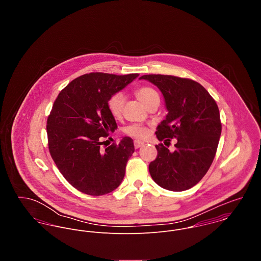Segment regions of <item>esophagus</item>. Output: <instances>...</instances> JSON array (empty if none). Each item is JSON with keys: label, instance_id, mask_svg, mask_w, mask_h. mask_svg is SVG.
Segmentation results:
<instances>
[{"label": "esophagus", "instance_id": "obj_1", "mask_svg": "<svg viewBox=\"0 0 261 261\" xmlns=\"http://www.w3.org/2000/svg\"><path fill=\"white\" fill-rule=\"evenodd\" d=\"M143 145H144V143H143V142H140V141H135V142H134V146H135V148H136V149L141 148Z\"/></svg>", "mask_w": 261, "mask_h": 261}]
</instances>
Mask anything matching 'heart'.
<instances>
[{"instance_id": "1", "label": "heart", "mask_w": 261, "mask_h": 261, "mask_svg": "<svg viewBox=\"0 0 261 261\" xmlns=\"http://www.w3.org/2000/svg\"><path fill=\"white\" fill-rule=\"evenodd\" d=\"M135 94L147 108L150 103L156 100H160L158 92L149 86H142L137 88L135 91ZM123 105H124V96L121 93L117 92L112 94V96L109 98L107 102V108L112 117L119 118L122 113ZM123 133L124 135L130 138H134L136 140H145L149 137V128L145 125L133 123L125 126L123 129Z\"/></svg>"}]
</instances>
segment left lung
<instances>
[{
    "instance_id": "8db88e82",
    "label": "left lung",
    "mask_w": 261,
    "mask_h": 261,
    "mask_svg": "<svg viewBox=\"0 0 261 261\" xmlns=\"http://www.w3.org/2000/svg\"><path fill=\"white\" fill-rule=\"evenodd\" d=\"M162 91L168 114L156 128L159 141L177 139L173 152L163 144L149 171L159 186L175 192L198 184L215 158L222 124L214 98L197 81L173 75H143Z\"/></svg>"
}]
</instances>
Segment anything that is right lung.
Instances as JSON below:
<instances>
[{"mask_svg": "<svg viewBox=\"0 0 261 261\" xmlns=\"http://www.w3.org/2000/svg\"><path fill=\"white\" fill-rule=\"evenodd\" d=\"M138 73L81 75L58 94L47 118L50 154L66 181L78 191L101 196L120 185L134 142L124 137L101 149L103 138L117 125L107 108L112 94L124 88Z\"/></svg>", "mask_w": 261, "mask_h": 261, "instance_id": "obj_1", "label": "right lung"}]
</instances>
